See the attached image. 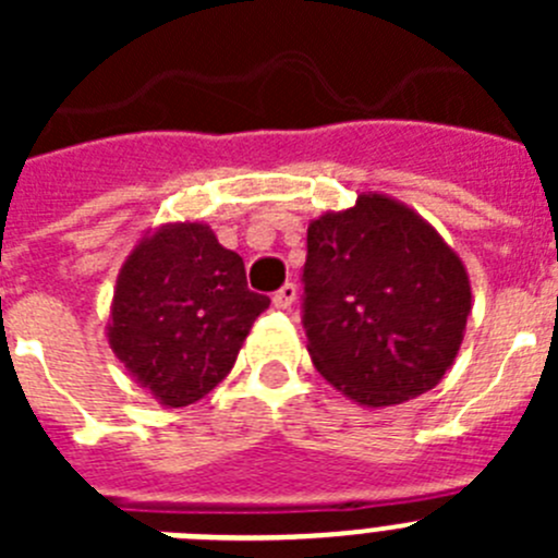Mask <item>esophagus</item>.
Returning <instances> with one entry per match:
<instances>
[{
    "label": "esophagus",
    "instance_id": "1",
    "mask_svg": "<svg viewBox=\"0 0 558 558\" xmlns=\"http://www.w3.org/2000/svg\"><path fill=\"white\" fill-rule=\"evenodd\" d=\"M295 293H299V290H295L293 282L282 284V288L274 293V304L279 310H290V307H293V302H295Z\"/></svg>",
    "mask_w": 558,
    "mask_h": 558
}]
</instances>
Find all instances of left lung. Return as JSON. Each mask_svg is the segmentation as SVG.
<instances>
[{
    "instance_id": "8db88e82",
    "label": "left lung",
    "mask_w": 558,
    "mask_h": 558,
    "mask_svg": "<svg viewBox=\"0 0 558 558\" xmlns=\"http://www.w3.org/2000/svg\"><path fill=\"white\" fill-rule=\"evenodd\" d=\"M470 274L418 211L383 192L307 226L304 329L313 366L363 408L402 405L456 363Z\"/></svg>"
}]
</instances>
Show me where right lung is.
Returning <instances> with one entry per match:
<instances>
[{
	"label": "right lung",
	"mask_w": 558,
	"mask_h": 558,
	"mask_svg": "<svg viewBox=\"0 0 558 558\" xmlns=\"http://www.w3.org/2000/svg\"><path fill=\"white\" fill-rule=\"evenodd\" d=\"M268 295L251 293L243 256L198 220L150 229L122 263L106 338L165 408H184L231 372Z\"/></svg>",
	"instance_id": "1"
}]
</instances>
